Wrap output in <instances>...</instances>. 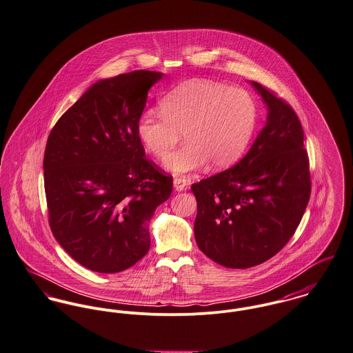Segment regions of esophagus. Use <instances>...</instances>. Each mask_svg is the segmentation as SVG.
<instances>
[{"label": "esophagus", "mask_w": 353, "mask_h": 353, "mask_svg": "<svg viewBox=\"0 0 353 353\" xmlns=\"http://www.w3.org/2000/svg\"><path fill=\"white\" fill-rule=\"evenodd\" d=\"M186 188H188V185L183 179H181V178L174 179V190L175 192H183V190H186Z\"/></svg>", "instance_id": "34e87169"}]
</instances>
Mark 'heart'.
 Masks as SVG:
<instances>
[{"mask_svg": "<svg viewBox=\"0 0 353 353\" xmlns=\"http://www.w3.org/2000/svg\"><path fill=\"white\" fill-rule=\"evenodd\" d=\"M161 114L145 112L136 133L143 147L163 161L179 143L187 147L164 161V168L176 175L202 170H224L247 150L256 128L257 106L250 93L209 82H188L163 98Z\"/></svg>", "mask_w": 353, "mask_h": 353, "instance_id": "obj_1", "label": "heart"}]
</instances>
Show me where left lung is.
I'll return each mask as SVG.
<instances>
[{
    "mask_svg": "<svg viewBox=\"0 0 353 353\" xmlns=\"http://www.w3.org/2000/svg\"><path fill=\"white\" fill-rule=\"evenodd\" d=\"M251 85L267 106L265 125L237 164L192 186L196 245L228 268L276 255L301 223L312 189L298 116L260 83Z\"/></svg>",
    "mask_w": 353,
    "mask_h": 353,
    "instance_id": "left-lung-1",
    "label": "left lung"
}]
</instances>
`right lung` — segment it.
<instances>
[{
    "label": "right lung",
    "mask_w": 353,
    "mask_h": 353,
    "mask_svg": "<svg viewBox=\"0 0 353 353\" xmlns=\"http://www.w3.org/2000/svg\"><path fill=\"white\" fill-rule=\"evenodd\" d=\"M161 72L97 81L51 130L43 161L50 226L64 251L102 274L124 271L150 250V223L172 178L145 159L137 121Z\"/></svg>",
    "instance_id": "right-lung-1"
}]
</instances>
